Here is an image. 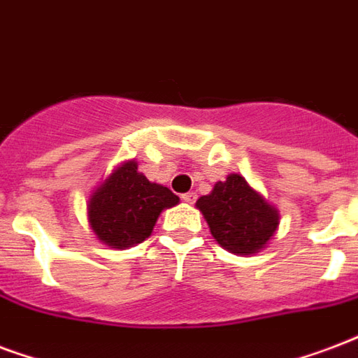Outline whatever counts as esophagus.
<instances>
[{
    "label": "esophagus",
    "mask_w": 358,
    "mask_h": 358,
    "mask_svg": "<svg viewBox=\"0 0 358 358\" xmlns=\"http://www.w3.org/2000/svg\"><path fill=\"white\" fill-rule=\"evenodd\" d=\"M182 201L187 204H193L195 201H197V195H195L193 191H189V193H184V195H182Z\"/></svg>",
    "instance_id": "34e87169"
}]
</instances>
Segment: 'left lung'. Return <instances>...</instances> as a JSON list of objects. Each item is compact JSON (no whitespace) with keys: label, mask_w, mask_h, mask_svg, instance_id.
<instances>
[{"label":"left lung","mask_w":358,"mask_h":358,"mask_svg":"<svg viewBox=\"0 0 358 358\" xmlns=\"http://www.w3.org/2000/svg\"><path fill=\"white\" fill-rule=\"evenodd\" d=\"M215 242L234 255L263 250L280 225L278 210L240 174L217 182L210 195L197 201Z\"/></svg>","instance_id":"8db88e82"}]
</instances>
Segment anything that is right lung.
<instances>
[{"instance_id": "1", "label": "right lung", "mask_w": 358, "mask_h": 358, "mask_svg": "<svg viewBox=\"0 0 358 358\" xmlns=\"http://www.w3.org/2000/svg\"><path fill=\"white\" fill-rule=\"evenodd\" d=\"M136 169V161L120 165L88 201V220L95 236L116 250L144 242L161 212L180 203L169 187L150 182Z\"/></svg>"}]
</instances>
